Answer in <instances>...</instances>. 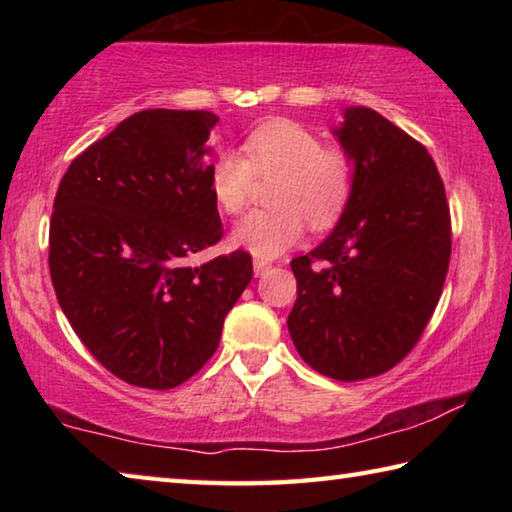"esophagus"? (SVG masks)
Returning a JSON list of instances; mask_svg holds the SVG:
<instances>
[{"instance_id": "obj_1", "label": "esophagus", "mask_w": 512, "mask_h": 512, "mask_svg": "<svg viewBox=\"0 0 512 512\" xmlns=\"http://www.w3.org/2000/svg\"><path fill=\"white\" fill-rule=\"evenodd\" d=\"M253 266H255L257 277H264L268 271H271V262H266V259H255Z\"/></svg>"}]
</instances>
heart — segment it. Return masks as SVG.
<instances>
[{
    "label": "heart",
    "mask_w": 512,
    "mask_h": 512,
    "mask_svg": "<svg viewBox=\"0 0 512 512\" xmlns=\"http://www.w3.org/2000/svg\"><path fill=\"white\" fill-rule=\"evenodd\" d=\"M244 153L225 149L210 167L214 203L239 214L255 178H277L273 210L248 214L232 230V244L259 259H273L296 246L311 228L339 221L357 183V162L343 146H325L323 137L291 119H273L246 137Z\"/></svg>",
    "instance_id": "1"
}]
</instances>
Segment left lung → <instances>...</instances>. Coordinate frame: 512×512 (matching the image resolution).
<instances>
[{"instance_id": "obj_1", "label": "left lung", "mask_w": 512, "mask_h": 512, "mask_svg": "<svg viewBox=\"0 0 512 512\" xmlns=\"http://www.w3.org/2000/svg\"><path fill=\"white\" fill-rule=\"evenodd\" d=\"M334 135L357 162V183L323 244L291 259L298 298L287 325L311 368L359 381L420 341L443 293L452 221L431 155L393 121L352 106Z\"/></svg>"}]
</instances>
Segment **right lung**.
<instances>
[{
    "label": "right lung",
    "instance_id": "right-lung-1",
    "mask_svg": "<svg viewBox=\"0 0 512 512\" xmlns=\"http://www.w3.org/2000/svg\"><path fill=\"white\" fill-rule=\"evenodd\" d=\"M216 121L207 110L135 112L58 185L49 225L58 305L126 384L167 391L196 375L253 277L246 250L185 262L223 237L207 146Z\"/></svg>",
    "mask_w": 512,
    "mask_h": 512
}]
</instances>
